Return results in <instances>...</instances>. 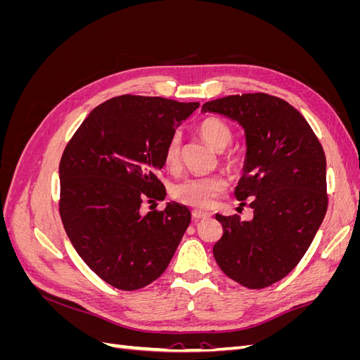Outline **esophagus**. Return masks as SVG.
<instances>
[{
	"label": "esophagus",
	"instance_id": "esophagus-1",
	"mask_svg": "<svg viewBox=\"0 0 360 360\" xmlns=\"http://www.w3.org/2000/svg\"><path fill=\"white\" fill-rule=\"evenodd\" d=\"M192 217H193V221H195V222H198V221H204V219H207V217H210V213H207V212H200V210H195V212H192Z\"/></svg>",
	"mask_w": 360,
	"mask_h": 360
}]
</instances>
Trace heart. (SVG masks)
<instances>
[{"mask_svg":"<svg viewBox=\"0 0 360 360\" xmlns=\"http://www.w3.org/2000/svg\"><path fill=\"white\" fill-rule=\"evenodd\" d=\"M198 132L201 138L205 141V144L214 151H224L233 143V132L230 126L224 123L219 118H205L204 122L200 123ZM180 147L181 139L179 134H174L165 148V163L168 168H176L180 162ZM225 163L228 167H236L237 158L234 155H226ZM226 188V180L214 174V176L207 177H191L179 181L176 186L172 188L171 195L174 200L179 202L189 205L192 209L205 210L210 209L213 205L214 198Z\"/></svg>","mask_w":360,"mask_h":360,"instance_id":"b5f03b06","label":"heart"}]
</instances>
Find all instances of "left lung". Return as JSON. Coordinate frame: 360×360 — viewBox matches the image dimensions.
<instances>
[{
  "mask_svg": "<svg viewBox=\"0 0 360 360\" xmlns=\"http://www.w3.org/2000/svg\"><path fill=\"white\" fill-rule=\"evenodd\" d=\"M245 130L246 158L236 198L249 200L250 221L216 219L224 234L213 255L224 274L259 290L285 278L311 246L328 210L326 156L303 115L264 93L228 96L202 105Z\"/></svg>",
  "mask_w": 360,
  "mask_h": 360,
  "instance_id": "left-lung-1",
  "label": "left lung"
}]
</instances>
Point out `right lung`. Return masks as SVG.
<instances>
[{
	"label": "right lung",
	"instance_id": "obj_1",
	"mask_svg": "<svg viewBox=\"0 0 360 360\" xmlns=\"http://www.w3.org/2000/svg\"><path fill=\"white\" fill-rule=\"evenodd\" d=\"M198 102L118 96L99 105L76 130L60 162V214L73 248L94 274L134 291L168 267L191 224L179 202L141 213L146 198L165 200L156 172L176 129Z\"/></svg>",
	"mask_w": 360,
	"mask_h": 360
}]
</instances>
